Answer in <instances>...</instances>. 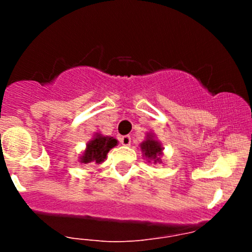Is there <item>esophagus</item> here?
<instances>
[{
    "label": "esophagus",
    "mask_w": 252,
    "mask_h": 252,
    "mask_svg": "<svg viewBox=\"0 0 252 252\" xmlns=\"http://www.w3.org/2000/svg\"><path fill=\"white\" fill-rule=\"evenodd\" d=\"M119 141H121V144L123 145V146H129L131 142V138L129 135H123L119 138Z\"/></svg>",
    "instance_id": "34e87169"
}]
</instances>
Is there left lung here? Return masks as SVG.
<instances>
[{"label": "left lung", "instance_id": "obj_1", "mask_svg": "<svg viewBox=\"0 0 252 252\" xmlns=\"http://www.w3.org/2000/svg\"><path fill=\"white\" fill-rule=\"evenodd\" d=\"M140 150L144 159L149 163H162V156H163V145L157 139L155 133L149 131L146 133L145 140L140 144Z\"/></svg>", "mask_w": 252, "mask_h": 252}]
</instances>
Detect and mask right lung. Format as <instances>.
Returning a JSON list of instances; mask_svg holds the SVG:
<instances>
[{
    "mask_svg": "<svg viewBox=\"0 0 252 252\" xmlns=\"http://www.w3.org/2000/svg\"><path fill=\"white\" fill-rule=\"evenodd\" d=\"M118 145V140L113 136L102 135L101 133H95L93 138L86 142V147L79 156V163L81 164H101L107 158V154L111 149Z\"/></svg>",
    "mask_w": 252,
    "mask_h": 252,
    "instance_id": "1",
    "label": "right lung"
}]
</instances>
